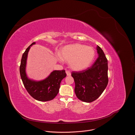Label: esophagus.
<instances>
[{
    "label": "esophagus",
    "mask_w": 135,
    "mask_h": 135,
    "mask_svg": "<svg viewBox=\"0 0 135 135\" xmlns=\"http://www.w3.org/2000/svg\"><path fill=\"white\" fill-rule=\"evenodd\" d=\"M66 74H67V76H70L71 75V73H70V72L69 71H68V70H66Z\"/></svg>",
    "instance_id": "34e87169"
}]
</instances>
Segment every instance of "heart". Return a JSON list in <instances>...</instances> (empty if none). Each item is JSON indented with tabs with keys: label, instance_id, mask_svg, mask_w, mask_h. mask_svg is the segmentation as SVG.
Returning <instances> with one entry per match:
<instances>
[{
	"label": "heart",
	"instance_id": "1",
	"mask_svg": "<svg viewBox=\"0 0 135 135\" xmlns=\"http://www.w3.org/2000/svg\"><path fill=\"white\" fill-rule=\"evenodd\" d=\"M95 56L94 49L81 44H74L64 47L57 59L59 61L68 62L70 68L80 71L88 68L93 61Z\"/></svg>",
	"mask_w": 135,
	"mask_h": 135
}]
</instances>
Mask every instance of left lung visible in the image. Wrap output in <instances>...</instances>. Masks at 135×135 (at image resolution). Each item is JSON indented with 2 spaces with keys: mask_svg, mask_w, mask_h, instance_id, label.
I'll list each match as a JSON object with an SVG mask.
<instances>
[{
  "mask_svg": "<svg viewBox=\"0 0 135 135\" xmlns=\"http://www.w3.org/2000/svg\"><path fill=\"white\" fill-rule=\"evenodd\" d=\"M97 50L99 55L91 67L82 71L71 72L75 84L76 97L86 103L97 99L108 82L107 59L99 46Z\"/></svg>",
  "mask_w": 135,
  "mask_h": 135,
  "instance_id": "obj_1",
  "label": "left lung"
}]
</instances>
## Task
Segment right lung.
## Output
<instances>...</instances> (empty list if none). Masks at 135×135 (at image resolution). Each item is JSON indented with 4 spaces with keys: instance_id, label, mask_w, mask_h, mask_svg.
I'll use <instances>...</instances> for the list:
<instances>
[{
    "instance_id": "obj_1",
    "label": "right lung",
    "mask_w": 135,
    "mask_h": 135,
    "mask_svg": "<svg viewBox=\"0 0 135 135\" xmlns=\"http://www.w3.org/2000/svg\"><path fill=\"white\" fill-rule=\"evenodd\" d=\"M32 43L23 53L20 66V73L23 85L27 92L35 99L47 102L53 99L58 93L60 83L66 76L65 70H54L45 80L35 81L29 79L26 73V67L28 52Z\"/></svg>"
}]
</instances>
